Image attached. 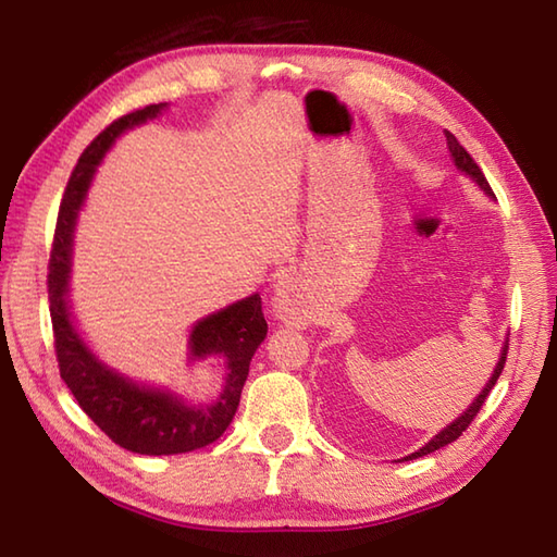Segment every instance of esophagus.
<instances>
[{
    "mask_svg": "<svg viewBox=\"0 0 557 557\" xmlns=\"http://www.w3.org/2000/svg\"><path fill=\"white\" fill-rule=\"evenodd\" d=\"M270 311L280 321H285L287 325H304L306 323V306L304 301L294 294V289L287 285V282H280L275 285V292H272L270 299Z\"/></svg>",
    "mask_w": 557,
    "mask_h": 557,
    "instance_id": "34e87169",
    "label": "esophagus"
}]
</instances>
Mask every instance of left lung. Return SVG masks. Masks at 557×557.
Returning a JSON list of instances; mask_svg holds the SVG:
<instances>
[{
    "label": "left lung",
    "mask_w": 557,
    "mask_h": 557,
    "mask_svg": "<svg viewBox=\"0 0 557 557\" xmlns=\"http://www.w3.org/2000/svg\"><path fill=\"white\" fill-rule=\"evenodd\" d=\"M445 136H447V146H449V152H453V160H455V164L457 168L461 170V172H467L471 180H474L483 191H486L488 196H493V188H491V184L486 182V176H483V172H481V168L479 164L474 162V158L469 156V152L465 150V146H459V140L449 134V132H445ZM510 345V339L505 342V347H503V354H500V361H498V366H495V371H493V375H491V381L486 383V387H483V393L476 397V401L474 405H471L465 413H461V417L457 419V421H453L447 425L445 431H441L437 433L433 441L429 443V445H423L419 453H413V455H409V457H405V459H417V457H423V455H431V453H435V449H441V447H445V445H449L453 441H457V437L465 433L467 429H469V423L476 419V413L481 411V407H483V401H486V397H488V393L493 389V385L498 383V377H500V373H503V369H505V359H507V347Z\"/></svg>",
    "instance_id": "8db88e82"
}]
</instances>
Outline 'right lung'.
Instances as JSON below:
<instances>
[{
	"instance_id": "obj_1",
	"label": "right lung",
	"mask_w": 557,
	"mask_h": 557,
	"mask_svg": "<svg viewBox=\"0 0 557 557\" xmlns=\"http://www.w3.org/2000/svg\"><path fill=\"white\" fill-rule=\"evenodd\" d=\"M164 104H148V108L120 116L83 150L69 176L62 206H59L50 275H47L59 375L64 377L81 409L96 421L98 429L112 443L138 455H182L215 443L234 419L248 375V363L268 335L263 301L258 294L203 318L191 333V357L220 354L227 359V385H224L215 405L186 407L170 393L138 387L128 383L126 377L104 369L86 349L69 321L66 277L71 230H74L76 210L86 196L90 176L116 136L158 116Z\"/></svg>"
}]
</instances>
